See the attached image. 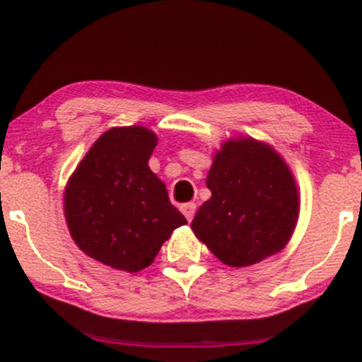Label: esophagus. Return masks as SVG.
Instances as JSON below:
<instances>
[{
	"label": "esophagus",
	"instance_id": "34e87169",
	"mask_svg": "<svg viewBox=\"0 0 362 362\" xmlns=\"http://www.w3.org/2000/svg\"><path fill=\"white\" fill-rule=\"evenodd\" d=\"M195 209H197V206L194 204V202H187V204H182L180 206V211L184 213V216L187 218V221H192L194 214H195Z\"/></svg>",
	"mask_w": 362,
	"mask_h": 362
}]
</instances>
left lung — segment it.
I'll return each mask as SVG.
<instances>
[{
	"label": "left lung",
	"instance_id": "8db88e82",
	"mask_svg": "<svg viewBox=\"0 0 362 362\" xmlns=\"http://www.w3.org/2000/svg\"><path fill=\"white\" fill-rule=\"evenodd\" d=\"M206 185L211 199L190 228L223 264L248 267L289 243L300 218V192L271 144L250 136L224 141Z\"/></svg>",
	"mask_w": 362,
	"mask_h": 362
}]
</instances>
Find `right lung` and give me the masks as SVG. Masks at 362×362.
Instances as JSON below:
<instances>
[{"label":"right lung","mask_w":362,"mask_h":362,"mask_svg":"<svg viewBox=\"0 0 362 362\" xmlns=\"http://www.w3.org/2000/svg\"><path fill=\"white\" fill-rule=\"evenodd\" d=\"M156 144L148 127H112L91 144L64 187L74 243L115 271L146 269L173 230L187 224L148 167Z\"/></svg>","instance_id":"obj_1"}]
</instances>
